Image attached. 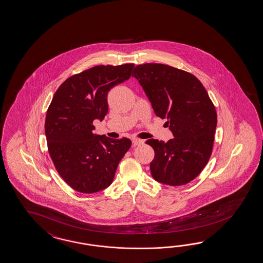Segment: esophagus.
Instances as JSON below:
<instances>
[{
	"mask_svg": "<svg viewBox=\"0 0 263 263\" xmlns=\"http://www.w3.org/2000/svg\"><path fill=\"white\" fill-rule=\"evenodd\" d=\"M132 142H133L134 146H137V145H141V144L144 142V141L139 139V138H134V139L132 140Z\"/></svg>",
	"mask_w": 263,
	"mask_h": 263,
	"instance_id": "esophagus-1",
	"label": "esophagus"
}]
</instances>
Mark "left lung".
I'll return each mask as SVG.
<instances>
[{
  "instance_id": "8db88e82",
  "label": "left lung",
  "mask_w": 263,
  "mask_h": 263,
  "mask_svg": "<svg viewBox=\"0 0 263 263\" xmlns=\"http://www.w3.org/2000/svg\"><path fill=\"white\" fill-rule=\"evenodd\" d=\"M132 76L174 136L167 142L146 141L155 151L151 174L167 185H184L199 176L211 157L218 122L215 105L198 78L173 66L139 64Z\"/></svg>"
}]
</instances>
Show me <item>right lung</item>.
Masks as SVG:
<instances>
[{"label": "right lung", "mask_w": 263, "mask_h": 263, "mask_svg": "<svg viewBox=\"0 0 263 263\" xmlns=\"http://www.w3.org/2000/svg\"><path fill=\"white\" fill-rule=\"evenodd\" d=\"M134 64L97 65L66 79L47 109L45 131L54 166L78 192L92 194L108 187L120 160L132 142L93 134L94 120L108 112L107 94L128 80Z\"/></svg>", "instance_id": "obj_1"}]
</instances>
